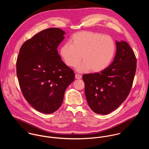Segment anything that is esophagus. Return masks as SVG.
Listing matches in <instances>:
<instances>
[{"instance_id":"1","label":"esophagus","mask_w":149,"mask_h":149,"mask_svg":"<svg viewBox=\"0 0 149 149\" xmlns=\"http://www.w3.org/2000/svg\"><path fill=\"white\" fill-rule=\"evenodd\" d=\"M75 78H76V79H80L81 78V76L80 74H79L76 73V74H75Z\"/></svg>"}]
</instances>
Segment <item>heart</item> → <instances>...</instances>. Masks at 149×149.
I'll list each match as a JSON object with an SVG mask.
<instances>
[{
    "label": "heart",
    "mask_w": 149,
    "mask_h": 149,
    "mask_svg": "<svg viewBox=\"0 0 149 149\" xmlns=\"http://www.w3.org/2000/svg\"><path fill=\"white\" fill-rule=\"evenodd\" d=\"M115 52V44L110 36L89 31L74 34L69 44L65 43L60 48V55L68 66L74 67L83 60L76 68L79 72L104 70L111 62Z\"/></svg>",
    "instance_id": "obj_1"
}]
</instances>
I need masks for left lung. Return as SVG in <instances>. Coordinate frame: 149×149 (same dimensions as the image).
<instances>
[{"label": "left lung", "instance_id": "8db88e82", "mask_svg": "<svg viewBox=\"0 0 149 149\" xmlns=\"http://www.w3.org/2000/svg\"><path fill=\"white\" fill-rule=\"evenodd\" d=\"M116 53L112 64L99 73L85 74V94L91 109L106 115L126 99L136 69L135 55L127 42L116 41Z\"/></svg>", "mask_w": 149, "mask_h": 149}]
</instances>
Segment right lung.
<instances>
[{"label": "right lung", "mask_w": 149, "mask_h": 149, "mask_svg": "<svg viewBox=\"0 0 149 149\" xmlns=\"http://www.w3.org/2000/svg\"><path fill=\"white\" fill-rule=\"evenodd\" d=\"M65 31L49 28L24 43L17 60V75L22 92L38 111L52 113L61 106L74 73L61 60L57 47Z\"/></svg>", "instance_id": "obj_1"}]
</instances>
